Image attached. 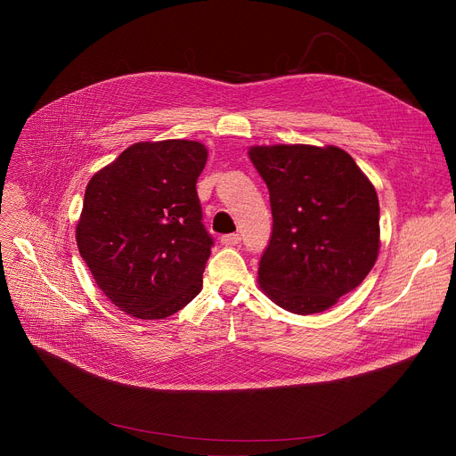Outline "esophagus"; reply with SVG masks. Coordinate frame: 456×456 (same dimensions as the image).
Returning <instances> with one entry per match:
<instances>
[{"instance_id":"esophagus-1","label":"esophagus","mask_w":456,"mask_h":456,"mask_svg":"<svg viewBox=\"0 0 456 456\" xmlns=\"http://www.w3.org/2000/svg\"><path fill=\"white\" fill-rule=\"evenodd\" d=\"M220 242L227 248H234V246L240 244V234H225V236L220 238Z\"/></svg>"}]
</instances>
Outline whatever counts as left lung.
Masks as SVG:
<instances>
[{
  "label": "left lung",
  "mask_w": 456,
  "mask_h": 456,
  "mask_svg": "<svg viewBox=\"0 0 456 456\" xmlns=\"http://www.w3.org/2000/svg\"><path fill=\"white\" fill-rule=\"evenodd\" d=\"M270 190L273 231L258 286L294 314H318L354 290L380 248L379 198L353 157L337 146H251Z\"/></svg>",
  "instance_id": "left-lung-1"
}]
</instances>
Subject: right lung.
I'll return each instance as SVG.
<instances>
[{
	"label": "right lung",
	"mask_w": 456,
	"mask_h": 456,
	"mask_svg": "<svg viewBox=\"0 0 456 456\" xmlns=\"http://www.w3.org/2000/svg\"><path fill=\"white\" fill-rule=\"evenodd\" d=\"M207 157L198 140L136 142L88 181L77 248L122 313L164 320L201 292L212 238L196 183Z\"/></svg>",
	"instance_id": "right-lung-1"
}]
</instances>
